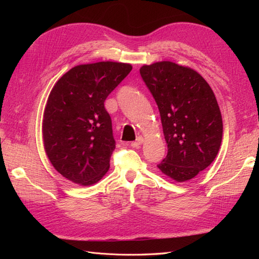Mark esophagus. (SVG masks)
Returning <instances> with one entry per match:
<instances>
[{
    "label": "esophagus",
    "mask_w": 259,
    "mask_h": 259,
    "mask_svg": "<svg viewBox=\"0 0 259 259\" xmlns=\"http://www.w3.org/2000/svg\"><path fill=\"white\" fill-rule=\"evenodd\" d=\"M143 144H144V137L138 136L135 142H132L131 146L134 147V148H138L140 145H143Z\"/></svg>",
    "instance_id": "esophagus-1"
}]
</instances>
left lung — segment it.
<instances>
[{"mask_svg": "<svg viewBox=\"0 0 259 259\" xmlns=\"http://www.w3.org/2000/svg\"><path fill=\"white\" fill-rule=\"evenodd\" d=\"M158 105L167 155L158 167L177 183L209 166L223 138V119L208 83L193 69L171 61L140 68Z\"/></svg>", "mask_w": 259, "mask_h": 259, "instance_id": "1", "label": "left lung"}]
</instances>
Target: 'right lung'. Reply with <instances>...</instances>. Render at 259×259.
I'll list each match as a JSON object with an SVG mask.
<instances>
[{
    "label": "right lung",
    "mask_w": 259,
    "mask_h": 259,
    "mask_svg": "<svg viewBox=\"0 0 259 259\" xmlns=\"http://www.w3.org/2000/svg\"><path fill=\"white\" fill-rule=\"evenodd\" d=\"M132 70L100 61L70 69L54 85L43 115L44 149L59 174L81 186L98 183L115 148L105 100Z\"/></svg>",
    "instance_id": "obj_1"
}]
</instances>
